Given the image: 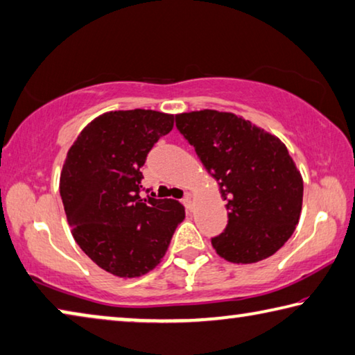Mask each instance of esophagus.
Returning a JSON list of instances; mask_svg holds the SVG:
<instances>
[{
  "label": "esophagus",
  "instance_id": "esophagus-1",
  "mask_svg": "<svg viewBox=\"0 0 355 355\" xmlns=\"http://www.w3.org/2000/svg\"><path fill=\"white\" fill-rule=\"evenodd\" d=\"M182 205H184V207L185 209H187V211H190V209H191V195H185L184 196V198H182Z\"/></svg>",
  "mask_w": 355,
  "mask_h": 355
}]
</instances>
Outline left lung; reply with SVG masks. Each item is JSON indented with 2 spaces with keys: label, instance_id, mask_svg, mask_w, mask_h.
I'll list each match as a JSON object with an SVG mask.
<instances>
[{
  "label": "left lung",
  "instance_id": "1",
  "mask_svg": "<svg viewBox=\"0 0 355 355\" xmlns=\"http://www.w3.org/2000/svg\"><path fill=\"white\" fill-rule=\"evenodd\" d=\"M176 129L228 200V225L211 239L216 252L237 264L278 252L299 223L304 196L286 146L250 121L216 110L178 114Z\"/></svg>",
  "mask_w": 355,
  "mask_h": 355
}]
</instances>
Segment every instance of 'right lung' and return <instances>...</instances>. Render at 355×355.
Listing matches in <instances>:
<instances>
[{
  "mask_svg": "<svg viewBox=\"0 0 355 355\" xmlns=\"http://www.w3.org/2000/svg\"><path fill=\"white\" fill-rule=\"evenodd\" d=\"M173 124V114L153 110L110 112L69 149L60 181L67 222L80 248L110 274L132 278L154 269L185 217L176 200L139 196L141 166Z\"/></svg>",
  "mask_w": 355,
  "mask_h": 355,
  "instance_id": "add662e5",
  "label": "right lung"
}]
</instances>
